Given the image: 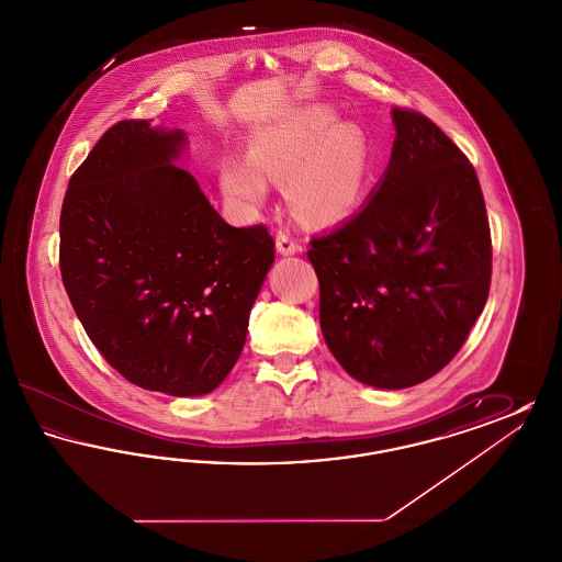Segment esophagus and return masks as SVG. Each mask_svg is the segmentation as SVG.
<instances>
[{
    "label": "esophagus",
    "mask_w": 562,
    "mask_h": 562,
    "mask_svg": "<svg viewBox=\"0 0 562 562\" xmlns=\"http://www.w3.org/2000/svg\"><path fill=\"white\" fill-rule=\"evenodd\" d=\"M276 248L280 255H294L301 250V244L294 240L289 232H278L276 234Z\"/></svg>",
    "instance_id": "1"
}]
</instances>
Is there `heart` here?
Instances as JSON below:
<instances>
[{
  "mask_svg": "<svg viewBox=\"0 0 562 562\" xmlns=\"http://www.w3.org/2000/svg\"><path fill=\"white\" fill-rule=\"evenodd\" d=\"M335 111H294L259 134L248 158L223 164V191L246 209L268 193V177L286 179V195L299 214L333 221L349 213L369 181V147L353 124H337Z\"/></svg>",
  "mask_w": 562,
  "mask_h": 562,
  "instance_id": "heart-1",
  "label": "heart"
}]
</instances>
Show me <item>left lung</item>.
I'll use <instances>...</instances> for the list:
<instances>
[{
  "mask_svg": "<svg viewBox=\"0 0 562 562\" xmlns=\"http://www.w3.org/2000/svg\"><path fill=\"white\" fill-rule=\"evenodd\" d=\"M396 138L371 202L312 238L321 328L353 379L417 385L463 348L491 286V229L474 166L415 109H392Z\"/></svg>",
  "mask_w": 562,
  "mask_h": 562,
  "instance_id": "1",
  "label": "left lung"
}]
</instances>
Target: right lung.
<instances>
[{"mask_svg": "<svg viewBox=\"0 0 562 562\" xmlns=\"http://www.w3.org/2000/svg\"><path fill=\"white\" fill-rule=\"evenodd\" d=\"M183 134L122 120L71 175L58 266L90 341L134 385L202 396L240 358L273 263L263 223L232 227L188 170Z\"/></svg>", "mask_w": 562, "mask_h": 562, "instance_id": "right-lung-1", "label": "right lung"}]
</instances>
